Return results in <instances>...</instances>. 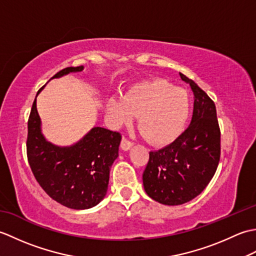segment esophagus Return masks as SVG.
Returning a JSON list of instances; mask_svg holds the SVG:
<instances>
[{
  "label": "esophagus",
  "mask_w": 256,
  "mask_h": 256,
  "mask_svg": "<svg viewBox=\"0 0 256 256\" xmlns=\"http://www.w3.org/2000/svg\"><path fill=\"white\" fill-rule=\"evenodd\" d=\"M133 145H134V143L132 142V140H128V138H125V136H123V138H122V140H121V148H122L123 150H130V148H132Z\"/></svg>",
  "instance_id": "34e87169"
}]
</instances>
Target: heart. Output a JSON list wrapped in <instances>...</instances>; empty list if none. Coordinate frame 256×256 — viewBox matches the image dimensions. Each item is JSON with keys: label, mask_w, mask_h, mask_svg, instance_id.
I'll return each mask as SVG.
<instances>
[{"label": "heart", "mask_w": 256, "mask_h": 256, "mask_svg": "<svg viewBox=\"0 0 256 256\" xmlns=\"http://www.w3.org/2000/svg\"><path fill=\"white\" fill-rule=\"evenodd\" d=\"M108 111L116 124L130 123L138 116V126L150 143H170L182 133L190 111L188 92L165 79L144 81L123 98H112Z\"/></svg>", "instance_id": "obj_1"}]
</instances>
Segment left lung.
Here are the masks:
<instances>
[{"label": "left lung", "mask_w": 256, "mask_h": 256, "mask_svg": "<svg viewBox=\"0 0 256 256\" xmlns=\"http://www.w3.org/2000/svg\"><path fill=\"white\" fill-rule=\"evenodd\" d=\"M194 94L192 124L166 148L150 152L143 172L146 194L157 202L178 206L197 197L216 174L221 132L214 102L192 79L180 72Z\"/></svg>", "instance_id": "8db88e82"}]
</instances>
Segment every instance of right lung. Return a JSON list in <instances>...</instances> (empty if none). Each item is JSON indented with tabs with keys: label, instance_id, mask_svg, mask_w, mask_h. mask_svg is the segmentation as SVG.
Returning <instances> with one entry per match:
<instances>
[{
	"label": "right lung",
	"instance_id": "add662e5",
	"mask_svg": "<svg viewBox=\"0 0 256 256\" xmlns=\"http://www.w3.org/2000/svg\"><path fill=\"white\" fill-rule=\"evenodd\" d=\"M82 69L64 68L52 78ZM121 138L118 132L96 126L70 148L52 145L40 132L35 98L27 122V160L37 182L52 199L70 209H89L104 198Z\"/></svg>",
	"mask_w": 256,
	"mask_h": 256
}]
</instances>
